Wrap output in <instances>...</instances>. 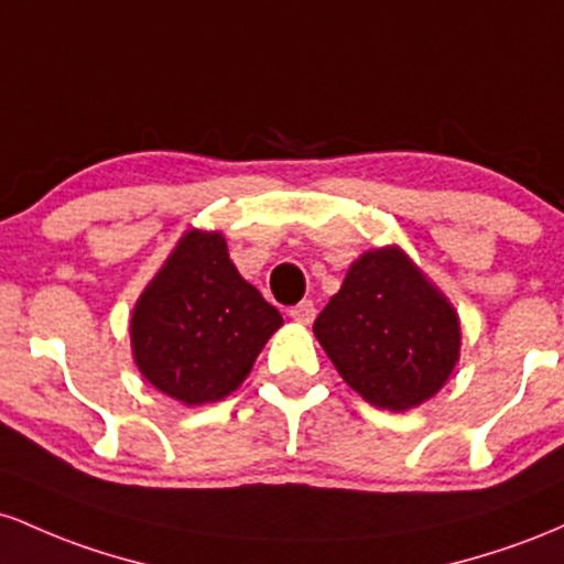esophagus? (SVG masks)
I'll use <instances>...</instances> for the list:
<instances>
[{
    "instance_id": "esophagus-1",
    "label": "esophagus",
    "mask_w": 564,
    "mask_h": 564,
    "mask_svg": "<svg viewBox=\"0 0 564 564\" xmlns=\"http://www.w3.org/2000/svg\"><path fill=\"white\" fill-rule=\"evenodd\" d=\"M314 314H316V308H314L312 301H301L299 306L290 308V319L299 322V325H312Z\"/></svg>"
}]
</instances>
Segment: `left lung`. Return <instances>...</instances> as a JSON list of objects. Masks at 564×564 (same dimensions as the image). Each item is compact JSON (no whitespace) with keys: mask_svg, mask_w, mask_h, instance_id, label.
<instances>
[{"mask_svg":"<svg viewBox=\"0 0 564 564\" xmlns=\"http://www.w3.org/2000/svg\"><path fill=\"white\" fill-rule=\"evenodd\" d=\"M314 335L365 402L394 413L432 400L460 357L458 314L397 245L351 263Z\"/></svg>","mask_w":564,"mask_h":564,"instance_id":"1","label":"left lung"}]
</instances>
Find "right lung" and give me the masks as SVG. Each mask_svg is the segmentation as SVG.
Here are the masks:
<instances>
[{
	"label": "right lung",
	"instance_id": "obj_1",
	"mask_svg": "<svg viewBox=\"0 0 564 564\" xmlns=\"http://www.w3.org/2000/svg\"><path fill=\"white\" fill-rule=\"evenodd\" d=\"M282 314L242 280L224 234L192 229L130 316L138 370L183 404L218 402L250 376Z\"/></svg>",
	"mask_w": 564,
	"mask_h": 564
}]
</instances>
